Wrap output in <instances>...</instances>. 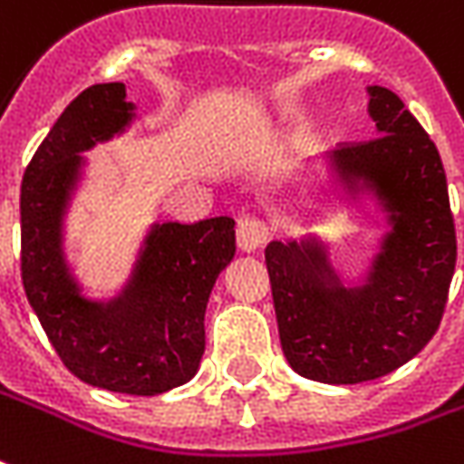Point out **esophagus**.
<instances>
[{"label":"esophagus","instance_id":"esophagus-1","mask_svg":"<svg viewBox=\"0 0 464 464\" xmlns=\"http://www.w3.org/2000/svg\"><path fill=\"white\" fill-rule=\"evenodd\" d=\"M268 238V226L256 216H243L236 226V243L243 254H254Z\"/></svg>","mask_w":464,"mask_h":464}]
</instances>
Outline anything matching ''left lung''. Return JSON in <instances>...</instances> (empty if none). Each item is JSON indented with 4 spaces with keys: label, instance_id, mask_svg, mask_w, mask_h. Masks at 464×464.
<instances>
[{
    "label": "left lung",
    "instance_id": "1",
    "mask_svg": "<svg viewBox=\"0 0 464 464\" xmlns=\"http://www.w3.org/2000/svg\"><path fill=\"white\" fill-rule=\"evenodd\" d=\"M377 138L346 142L329 163L346 193H374L390 231L362 286H344L316 236L271 241V278L281 349L291 369L324 384L384 377L435 336L458 261L455 221L440 153L387 87L372 85Z\"/></svg>",
    "mask_w": 464,
    "mask_h": 464
}]
</instances>
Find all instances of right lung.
Returning a JSON list of instances; mask_svg holds the SVG:
<instances>
[{"label":"right lung","instance_id":"add662e5","mask_svg":"<svg viewBox=\"0 0 464 464\" xmlns=\"http://www.w3.org/2000/svg\"><path fill=\"white\" fill-rule=\"evenodd\" d=\"M122 82L82 90L52 125L22 178V284L50 344L92 387L153 397L186 384L206 349V306L236 254L233 218L155 223L128 286L92 301L72 276L63 221L82 155L135 118Z\"/></svg>","mask_w":464,"mask_h":464}]
</instances>
